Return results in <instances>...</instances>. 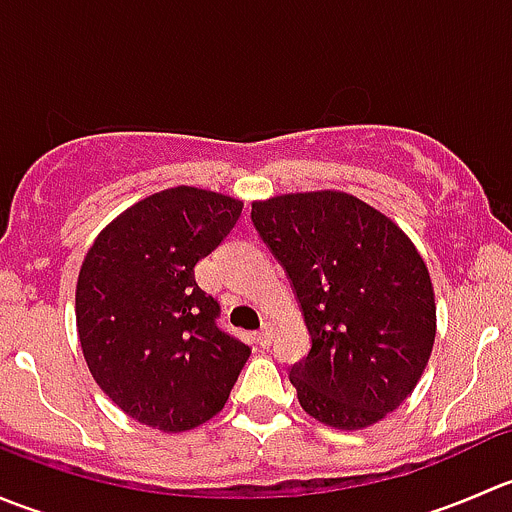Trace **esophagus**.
Here are the masks:
<instances>
[{
  "label": "esophagus",
  "mask_w": 512,
  "mask_h": 512,
  "mask_svg": "<svg viewBox=\"0 0 512 512\" xmlns=\"http://www.w3.org/2000/svg\"><path fill=\"white\" fill-rule=\"evenodd\" d=\"M272 339H275V332H272V324H265V327H262L260 332H257V344H260V347H270Z\"/></svg>",
  "instance_id": "1"
}]
</instances>
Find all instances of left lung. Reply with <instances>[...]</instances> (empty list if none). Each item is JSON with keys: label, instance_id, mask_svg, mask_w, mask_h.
I'll use <instances>...</instances> for the list:
<instances>
[{"label": "left lung", "instance_id": "left-lung-1", "mask_svg": "<svg viewBox=\"0 0 512 512\" xmlns=\"http://www.w3.org/2000/svg\"><path fill=\"white\" fill-rule=\"evenodd\" d=\"M252 225L285 267L312 339L289 371L302 409L342 431L399 409L436 339L433 285L414 242L339 190L257 200Z\"/></svg>", "mask_w": 512, "mask_h": 512}]
</instances>
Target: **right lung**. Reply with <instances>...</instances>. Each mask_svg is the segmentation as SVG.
<instances>
[{"label": "right lung", "mask_w": 512, "mask_h": 512, "mask_svg": "<svg viewBox=\"0 0 512 512\" xmlns=\"http://www.w3.org/2000/svg\"><path fill=\"white\" fill-rule=\"evenodd\" d=\"M242 213L213 190H160L98 232L76 282V329L91 376L131 418L190 431L225 406L250 347L218 327L195 282Z\"/></svg>", "instance_id": "right-lung-1"}]
</instances>
